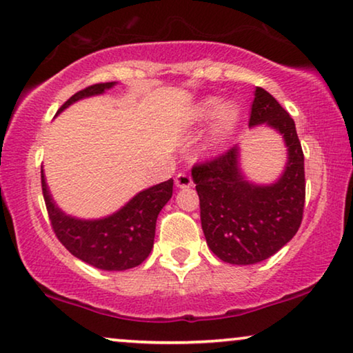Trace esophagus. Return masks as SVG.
<instances>
[{
	"instance_id": "1",
	"label": "esophagus",
	"mask_w": 353,
	"mask_h": 353,
	"mask_svg": "<svg viewBox=\"0 0 353 353\" xmlns=\"http://www.w3.org/2000/svg\"><path fill=\"white\" fill-rule=\"evenodd\" d=\"M176 185L181 187V188L192 187V185H193L192 176L187 174V172H179V174L176 176Z\"/></svg>"
}]
</instances>
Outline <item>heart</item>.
I'll return each mask as SVG.
<instances>
[{"mask_svg": "<svg viewBox=\"0 0 353 353\" xmlns=\"http://www.w3.org/2000/svg\"><path fill=\"white\" fill-rule=\"evenodd\" d=\"M196 117L199 120H212L215 119L212 138H210V145L222 144L233 131L236 122L239 117V109L234 104H227L222 108V103L217 98H209L206 101L199 104L196 110Z\"/></svg>", "mask_w": 353, "mask_h": 353, "instance_id": "b5f03b06", "label": "heart"}]
</instances>
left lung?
Wrapping results in <instances>:
<instances>
[{
    "mask_svg": "<svg viewBox=\"0 0 353 353\" xmlns=\"http://www.w3.org/2000/svg\"><path fill=\"white\" fill-rule=\"evenodd\" d=\"M268 123L283 136L288 163L272 185L244 181L238 147L194 163L193 182L209 249L231 265H254L281 250L301 225L306 199L304 154L290 114L265 88L256 87L249 125Z\"/></svg>",
    "mask_w": 353,
    "mask_h": 353,
    "instance_id": "obj_1",
    "label": "left lung"
}]
</instances>
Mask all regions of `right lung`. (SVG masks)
Instances as JSON below:
<instances>
[{
	"instance_id": "1",
	"label": "right lung",
	"mask_w": 353,
	"mask_h": 353,
	"mask_svg": "<svg viewBox=\"0 0 353 353\" xmlns=\"http://www.w3.org/2000/svg\"><path fill=\"white\" fill-rule=\"evenodd\" d=\"M114 82L93 83L77 92L59 109L77 99L103 93ZM57 112V114H59ZM172 179L141 192L119 212L101 220H77L68 217L52 201L41 170L42 194L52 230L60 243L77 256L104 271H123L134 268L149 256L155 238V223L163 206L172 196Z\"/></svg>"
}]
</instances>
